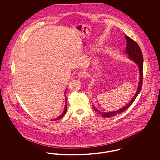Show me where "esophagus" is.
I'll return each mask as SVG.
<instances>
[{
	"label": "esophagus",
	"mask_w": 160,
	"mask_h": 160,
	"mask_svg": "<svg viewBox=\"0 0 160 160\" xmlns=\"http://www.w3.org/2000/svg\"><path fill=\"white\" fill-rule=\"evenodd\" d=\"M78 76L79 78H83L86 76V72L84 71H82V70L79 71L78 72Z\"/></svg>",
	"instance_id": "esophagus-1"
}]
</instances>
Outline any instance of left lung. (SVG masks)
<instances>
[{
	"label": "left lung",
	"mask_w": 160,
	"mask_h": 160,
	"mask_svg": "<svg viewBox=\"0 0 160 160\" xmlns=\"http://www.w3.org/2000/svg\"><path fill=\"white\" fill-rule=\"evenodd\" d=\"M125 38L126 39V42H127L125 53L128 54V57L130 59L132 60L134 62H135L137 63L138 66V68H139L140 78H139V82H138L137 91L136 93V94H135V95L132 98V99L131 100V102L129 103H128L125 107H124L118 110V111H114V112H108V113L107 112H100L98 110H97L94 107V105H93L92 108L93 109V110L95 112H97V114H100L102 116H103L104 118H109V117H111V116H114L115 115L121 113L122 112L126 110L132 104V103L134 102V101L136 98L138 94L139 93V92H140V90L142 89V81H143V57H142V51L140 50V47L137 44V43L136 41L132 40L131 38L128 37L127 35L125 36Z\"/></svg>",
	"instance_id": "8db88e82"
}]
</instances>
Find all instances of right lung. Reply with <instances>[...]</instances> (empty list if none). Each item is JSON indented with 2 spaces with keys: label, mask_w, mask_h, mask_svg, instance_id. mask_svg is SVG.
<instances>
[{
  "label": "right lung",
  "mask_w": 160,
  "mask_h": 160,
  "mask_svg": "<svg viewBox=\"0 0 160 160\" xmlns=\"http://www.w3.org/2000/svg\"><path fill=\"white\" fill-rule=\"evenodd\" d=\"M65 92H66V91H65ZM65 93H66V92H65ZM66 100H67V98H66ZM66 101H67V100H66ZM67 102H66V103H65V110H64L63 112L62 113V114H61L60 116H59L58 118H57L53 119L52 121H55V120L56 121V120H58V119H61L63 116H64V115L67 113Z\"/></svg>",
  "instance_id": "1"
}]
</instances>
